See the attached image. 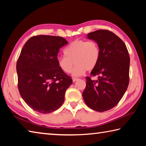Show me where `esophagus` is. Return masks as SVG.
<instances>
[{"label":"esophagus","instance_id":"1","mask_svg":"<svg viewBox=\"0 0 146 146\" xmlns=\"http://www.w3.org/2000/svg\"><path fill=\"white\" fill-rule=\"evenodd\" d=\"M78 80V78H73V82H76V81Z\"/></svg>","mask_w":146,"mask_h":146}]
</instances>
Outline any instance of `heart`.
Returning <instances> with one entry per match:
<instances>
[{
	"instance_id": "b5f03b06",
	"label": "heart",
	"mask_w": 146,
	"mask_h": 146,
	"mask_svg": "<svg viewBox=\"0 0 146 146\" xmlns=\"http://www.w3.org/2000/svg\"><path fill=\"white\" fill-rule=\"evenodd\" d=\"M66 56L56 58L58 68L66 73L77 76L85 72L86 70L91 71L96 67L99 61L100 50L98 44L95 41L76 40L71 42L64 50Z\"/></svg>"
}]
</instances>
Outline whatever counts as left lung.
I'll list each match as a JSON object with an SVG mask.
<instances>
[{
  "label": "left lung",
  "instance_id": "1",
  "mask_svg": "<svg viewBox=\"0 0 146 146\" xmlns=\"http://www.w3.org/2000/svg\"><path fill=\"white\" fill-rule=\"evenodd\" d=\"M88 38L98 44L99 61L86 77L82 97L89 108L98 112L110 110L119 102L129 85L130 58L124 42L113 32L100 29L88 34Z\"/></svg>",
  "mask_w": 146,
  "mask_h": 146
}]
</instances>
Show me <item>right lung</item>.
<instances>
[{
    "label": "right lung",
    "instance_id": "right-lung-1",
    "mask_svg": "<svg viewBox=\"0 0 146 146\" xmlns=\"http://www.w3.org/2000/svg\"><path fill=\"white\" fill-rule=\"evenodd\" d=\"M68 42L60 36H32L24 44L17 62L18 88L21 97L33 110L54 111L62 105L72 78L57 65L60 48Z\"/></svg>",
    "mask_w": 146,
    "mask_h": 146
}]
</instances>
